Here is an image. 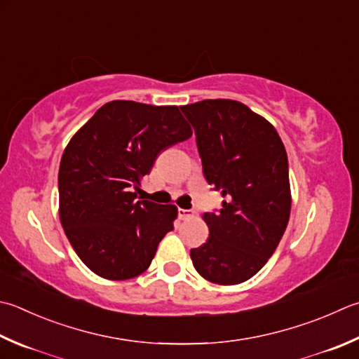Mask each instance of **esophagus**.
I'll use <instances>...</instances> for the list:
<instances>
[{"label": "esophagus", "mask_w": 359, "mask_h": 359, "mask_svg": "<svg viewBox=\"0 0 359 359\" xmlns=\"http://www.w3.org/2000/svg\"><path fill=\"white\" fill-rule=\"evenodd\" d=\"M194 211L192 209H178V217L181 219V220H189V219H192L194 217Z\"/></svg>", "instance_id": "esophagus-1"}]
</instances>
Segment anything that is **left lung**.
Instances as JSON below:
<instances>
[{"label":"left lung","mask_w":359,"mask_h":359,"mask_svg":"<svg viewBox=\"0 0 359 359\" xmlns=\"http://www.w3.org/2000/svg\"><path fill=\"white\" fill-rule=\"evenodd\" d=\"M195 130L203 175L225 198L203 219L209 239L191 250L194 267L215 285H239L264 267L286 231L289 165L275 128L234 100L180 106Z\"/></svg>","instance_id":"obj_1"}]
</instances>
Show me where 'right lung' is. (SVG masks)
<instances>
[{
  "label": "right lung",
  "instance_id": "right-lung-1",
  "mask_svg": "<svg viewBox=\"0 0 359 359\" xmlns=\"http://www.w3.org/2000/svg\"><path fill=\"white\" fill-rule=\"evenodd\" d=\"M192 136L178 106L116 100L67 145L59 165V217L72 247L106 280L144 273L178 209L137 200L158 154Z\"/></svg>",
  "mask_w": 359,
  "mask_h": 359
}]
</instances>
